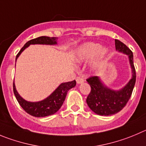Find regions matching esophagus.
Segmentation results:
<instances>
[{"instance_id": "esophagus-1", "label": "esophagus", "mask_w": 146, "mask_h": 146, "mask_svg": "<svg viewBox=\"0 0 146 146\" xmlns=\"http://www.w3.org/2000/svg\"><path fill=\"white\" fill-rule=\"evenodd\" d=\"M84 79L83 78H81V77L76 78V82H77L78 84H82V83H84Z\"/></svg>"}]
</instances>
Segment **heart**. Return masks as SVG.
<instances>
[{"instance_id":"b5f03b06","label":"heart","mask_w":146,"mask_h":146,"mask_svg":"<svg viewBox=\"0 0 146 146\" xmlns=\"http://www.w3.org/2000/svg\"><path fill=\"white\" fill-rule=\"evenodd\" d=\"M109 53L107 47H102L101 44L94 42H86L77 49L76 52V62H87L94 59L92 68L96 69L99 68L102 61L105 59Z\"/></svg>"}]
</instances>
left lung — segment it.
<instances>
[{
    "label": "left lung",
    "instance_id": "obj_1",
    "mask_svg": "<svg viewBox=\"0 0 146 146\" xmlns=\"http://www.w3.org/2000/svg\"><path fill=\"white\" fill-rule=\"evenodd\" d=\"M114 42L117 51L128 56L132 77L128 83L119 90L109 88L99 76H92L86 80L92 88L86 99L87 104L94 112L102 116H110L121 111L130 99L135 84L136 73L133 52L118 39H115Z\"/></svg>",
    "mask_w": 146,
    "mask_h": 146
}]
</instances>
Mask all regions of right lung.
<instances>
[{
  "instance_id": "right-lung-1",
  "label": "right lung",
  "mask_w": 146,
  "mask_h": 146,
  "mask_svg": "<svg viewBox=\"0 0 146 146\" xmlns=\"http://www.w3.org/2000/svg\"><path fill=\"white\" fill-rule=\"evenodd\" d=\"M57 40H58L57 37H50V36H39L36 39H31L24 44L19 52L18 53L16 57V62L21 52L31 44L54 45V44H58ZM76 82L75 80L73 81H69V82L62 83L58 86V88L54 90L50 96H48L43 100L35 102H28L23 99L20 96L19 94L18 93L14 82H13V88L15 96H16L19 104L24 109V111H27L30 115L36 117H44L54 114L60 109L64 101H65L68 92L70 88L76 86Z\"/></svg>"
}]
</instances>
